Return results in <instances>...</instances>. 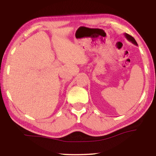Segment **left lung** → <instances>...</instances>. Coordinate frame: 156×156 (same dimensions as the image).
<instances>
[{"mask_svg": "<svg viewBox=\"0 0 156 156\" xmlns=\"http://www.w3.org/2000/svg\"><path fill=\"white\" fill-rule=\"evenodd\" d=\"M124 36L126 37V38L128 40H129V41L131 42L132 43L134 44H136V45H138L137 42H136L135 39H134V38L132 37V36H131V35H129V34H127V33H124Z\"/></svg>", "mask_w": 156, "mask_h": 156, "instance_id": "obj_1", "label": "left lung"}]
</instances>
